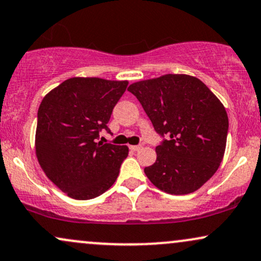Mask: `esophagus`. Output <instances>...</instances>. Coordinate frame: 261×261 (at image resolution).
<instances>
[{"label":"esophagus","mask_w":261,"mask_h":261,"mask_svg":"<svg viewBox=\"0 0 261 261\" xmlns=\"http://www.w3.org/2000/svg\"><path fill=\"white\" fill-rule=\"evenodd\" d=\"M141 148H142V146H130V149L131 150H134V152H136V150H140Z\"/></svg>","instance_id":"1"}]
</instances>
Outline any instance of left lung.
<instances>
[{"label":"left lung","mask_w":261,"mask_h":261,"mask_svg":"<svg viewBox=\"0 0 261 261\" xmlns=\"http://www.w3.org/2000/svg\"><path fill=\"white\" fill-rule=\"evenodd\" d=\"M127 91L163 137L155 147V163L144 168L146 176L169 194L202 187L219 169L226 148L228 118L218 97L199 79L185 74L139 81Z\"/></svg>","instance_id":"8db88e82"}]
</instances>
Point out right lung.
I'll return each mask as SVG.
<instances>
[{
    "instance_id": "add662e5",
    "label": "right lung",
    "mask_w": 261,
    "mask_h": 261,
    "mask_svg": "<svg viewBox=\"0 0 261 261\" xmlns=\"http://www.w3.org/2000/svg\"><path fill=\"white\" fill-rule=\"evenodd\" d=\"M127 81L71 77L43 97L37 112L36 156L46 176L74 199H92L117 180L126 146L97 142Z\"/></svg>"
}]
</instances>
